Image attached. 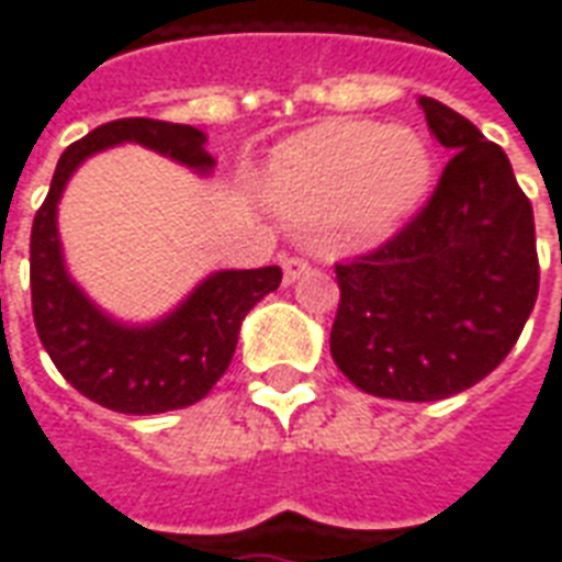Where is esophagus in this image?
Segmentation results:
<instances>
[{
  "mask_svg": "<svg viewBox=\"0 0 562 562\" xmlns=\"http://www.w3.org/2000/svg\"><path fill=\"white\" fill-rule=\"evenodd\" d=\"M310 270V261L304 256H285L282 258V280L294 282L297 277H304Z\"/></svg>",
  "mask_w": 562,
  "mask_h": 562,
  "instance_id": "obj_1",
  "label": "esophagus"
}]
</instances>
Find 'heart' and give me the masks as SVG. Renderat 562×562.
<instances>
[{
    "label": "heart",
    "mask_w": 562,
    "mask_h": 562,
    "mask_svg": "<svg viewBox=\"0 0 562 562\" xmlns=\"http://www.w3.org/2000/svg\"><path fill=\"white\" fill-rule=\"evenodd\" d=\"M430 177V149L409 128L328 123L282 149L270 195L294 222H328L340 244L367 246L422 204Z\"/></svg>",
    "instance_id": "obj_1"
}]
</instances>
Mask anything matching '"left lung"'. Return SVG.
<instances>
[{
    "mask_svg": "<svg viewBox=\"0 0 562 562\" xmlns=\"http://www.w3.org/2000/svg\"><path fill=\"white\" fill-rule=\"evenodd\" d=\"M451 159L434 195L385 244L334 265L330 355L349 382L389 401H446L518 342L539 294L532 204L508 156L467 116L418 99Z\"/></svg>",
    "mask_w": 562,
    "mask_h": 562,
    "instance_id": "1",
    "label": "left lung"
}]
</instances>
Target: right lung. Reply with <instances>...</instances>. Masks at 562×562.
I'll return each mask as SVG.
<instances>
[{"label": "right lung", "instance_id": "1", "mask_svg": "<svg viewBox=\"0 0 562 562\" xmlns=\"http://www.w3.org/2000/svg\"><path fill=\"white\" fill-rule=\"evenodd\" d=\"M135 140L161 156L210 171L204 132L147 116H126L92 128L56 161L50 192L32 220L30 285L32 318L56 370L71 389L104 409L156 415L192 406L232 364L240 322L282 280V270H220L198 285L171 316L147 328H128L68 280L56 234V204L80 161L104 147Z\"/></svg>", "mask_w": 562, "mask_h": 562}]
</instances>
